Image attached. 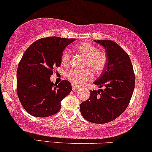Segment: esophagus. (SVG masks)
Wrapping results in <instances>:
<instances>
[{
  "label": "esophagus",
  "instance_id": "34e87169",
  "mask_svg": "<svg viewBox=\"0 0 152 152\" xmlns=\"http://www.w3.org/2000/svg\"><path fill=\"white\" fill-rule=\"evenodd\" d=\"M78 88H79V87H78V86H75L74 84H72V89L73 90H76V89H78Z\"/></svg>",
  "mask_w": 152,
  "mask_h": 152
}]
</instances>
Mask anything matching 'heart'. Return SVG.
Masks as SVG:
<instances>
[{"label":"heart","instance_id":"b5f03b06","mask_svg":"<svg viewBox=\"0 0 152 152\" xmlns=\"http://www.w3.org/2000/svg\"><path fill=\"white\" fill-rule=\"evenodd\" d=\"M76 50L78 53L85 57L84 66L90 68L96 75L101 74L104 72L108 62V57L104 51L98 50L95 45L88 42L78 45L76 47ZM70 59L69 50L67 49L64 50L61 55L62 64H69ZM90 70L89 69H84L82 70L73 69L66 73V78L74 85L82 86L84 83L93 78V72Z\"/></svg>","mask_w":152,"mask_h":152}]
</instances>
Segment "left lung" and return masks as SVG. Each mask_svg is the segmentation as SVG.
I'll list each match as a JSON object with an SVG mask.
<instances>
[{
  "instance_id": "left-lung-1",
  "label": "left lung",
  "mask_w": 152,
  "mask_h": 152,
  "mask_svg": "<svg viewBox=\"0 0 152 152\" xmlns=\"http://www.w3.org/2000/svg\"><path fill=\"white\" fill-rule=\"evenodd\" d=\"M108 57L107 65L94 82L105 89L90 90V98L80 105L83 117L88 121L102 124L112 121L129 104L135 84V75L129 55L116 42L99 40Z\"/></svg>"
}]
</instances>
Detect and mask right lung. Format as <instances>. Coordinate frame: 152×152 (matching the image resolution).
<instances>
[{
	"label": "right lung",
	"instance_id": "add662e5",
	"mask_svg": "<svg viewBox=\"0 0 152 152\" xmlns=\"http://www.w3.org/2000/svg\"><path fill=\"white\" fill-rule=\"evenodd\" d=\"M75 38L57 36L42 38L26 49L17 72V93L22 107L31 116L44 118L60 110L61 101L72 91V84L63 80L50 81L55 67L61 64V55Z\"/></svg>",
	"mask_w": 152,
	"mask_h": 152
}]
</instances>
